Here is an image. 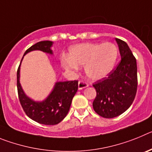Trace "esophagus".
<instances>
[{"label": "esophagus", "mask_w": 152, "mask_h": 152, "mask_svg": "<svg viewBox=\"0 0 152 152\" xmlns=\"http://www.w3.org/2000/svg\"><path fill=\"white\" fill-rule=\"evenodd\" d=\"M87 87H88V83L84 82V81H83V80H80V81L78 82V89L79 90H82V89H84V88H87Z\"/></svg>", "instance_id": "34e87169"}]
</instances>
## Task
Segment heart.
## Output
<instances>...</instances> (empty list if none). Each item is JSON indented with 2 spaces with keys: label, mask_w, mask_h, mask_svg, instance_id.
I'll return each instance as SVG.
<instances>
[{
  "label": "heart",
  "mask_w": 152,
  "mask_h": 152,
  "mask_svg": "<svg viewBox=\"0 0 152 152\" xmlns=\"http://www.w3.org/2000/svg\"><path fill=\"white\" fill-rule=\"evenodd\" d=\"M118 52L112 42L77 44L70 49L69 57H64L61 64L69 72H77L78 66L84 65V72L90 79L100 80L112 71Z\"/></svg>",
  "instance_id": "obj_1"
}]
</instances>
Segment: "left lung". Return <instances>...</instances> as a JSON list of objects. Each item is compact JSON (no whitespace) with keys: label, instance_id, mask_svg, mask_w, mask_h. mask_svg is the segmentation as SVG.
<instances>
[{"label":"left lung","instance_id":"obj_1","mask_svg":"<svg viewBox=\"0 0 152 152\" xmlns=\"http://www.w3.org/2000/svg\"><path fill=\"white\" fill-rule=\"evenodd\" d=\"M121 61L108 77L93 87L96 96L93 102L95 112L103 118H114L127 110L135 97L138 86L136 59L126 42L116 39Z\"/></svg>","mask_w":152,"mask_h":152}]
</instances>
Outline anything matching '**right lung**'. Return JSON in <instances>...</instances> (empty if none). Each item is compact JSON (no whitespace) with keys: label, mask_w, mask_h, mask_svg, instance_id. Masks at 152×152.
<instances>
[{"label":"right lung","mask_w":152,"mask_h":152,"mask_svg":"<svg viewBox=\"0 0 152 152\" xmlns=\"http://www.w3.org/2000/svg\"><path fill=\"white\" fill-rule=\"evenodd\" d=\"M52 43L51 41L39 42L29 48L24 56L34 50L42 51L52 55ZM22 60L23 58L21 61ZM20 64L17 72V85L19 100L25 113L31 119L40 124L56 125L59 123L69 111L72 99L78 88V80L56 82L52 91L45 100L41 102L34 101L25 94L21 88L20 83Z\"/></svg>","instance_id":"add662e5"}]
</instances>
